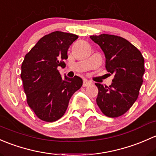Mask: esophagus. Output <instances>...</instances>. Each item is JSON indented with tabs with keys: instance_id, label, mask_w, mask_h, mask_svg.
<instances>
[{
	"instance_id": "esophagus-1",
	"label": "esophagus",
	"mask_w": 156,
	"mask_h": 156,
	"mask_svg": "<svg viewBox=\"0 0 156 156\" xmlns=\"http://www.w3.org/2000/svg\"><path fill=\"white\" fill-rule=\"evenodd\" d=\"M90 85H91V82L89 81V80H85L84 81H83V86H84V87H86V86H90Z\"/></svg>"
}]
</instances>
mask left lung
<instances>
[{
	"instance_id": "obj_1",
	"label": "left lung",
	"mask_w": 156,
	"mask_h": 156,
	"mask_svg": "<svg viewBox=\"0 0 156 156\" xmlns=\"http://www.w3.org/2000/svg\"><path fill=\"white\" fill-rule=\"evenodd\" d=\"M90 38L101 48L106 69L114 74L110 86L95 83L98 89L96 102L107 116H120L137 99L145 72L144 58L134 45L121 37L104 34Z\"/></svg>"
}]
</instances>
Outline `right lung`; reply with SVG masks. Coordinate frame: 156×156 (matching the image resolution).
Segmentation results:
<instances>
[{
  "instance_id": "1",
  "label": "right lung",
  "mask_w": 156,
  "mask_h": 156,
  "mask_svg": "<svg viewBox=\"0 0 156 156\" xmlns=\"http://www.w3.org/2000/svg\"><path fill=\"white\" fill-rule=\"evenodd\" d=\"M78 38L76 34L54 31L45 35L25 55L21 78L27 102L37 116L52 122L62 118L75 91L81 88L78 76L62 78L58 67L65 66L67 50Z\"/></svg>"
}]
</instances>
